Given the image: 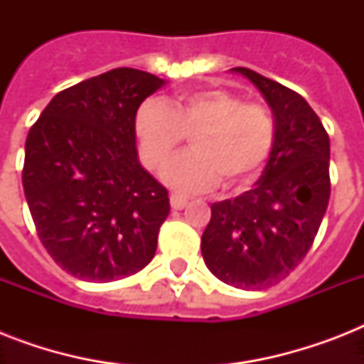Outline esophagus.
I'll return each instance as SVG.
<instances>
[{
	"label": "esophagus",
	"instance_id": "obj_1",
	"mask_svg": "<svg viewBox=\"0 0 364 364\" xmlns=\"http://www.w3.org/2000/svg\"><path fill=\"white\" fill-rule=\"evenodd\" d=\"M188 202V196H185V194H179V193H171L170 196V204L173 210H183L185 205H187Z\"/></svg>",
	"mask_w": 364,
	"mask_h": 364
}]
</instances>
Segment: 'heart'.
Returning a JSON list of instances; mask_svg holds the SVG:
<instances>
[{"label": "heart", "mask_w": 364, "mask_h": 364, "mask_svg": "<svg viewBox=\"0 0 364 364\" xmlns=\"http://www.w3.org/2000/svg\"><path fill=\"white\" fill-rule=\"evenodd\" d=\"M143 164L159 170L193 136L191 149L162 171L168 187L200 193L247 181L264 166L276 141V122L264 105L243 104L236 94L208 88L168 100H149L134 117Z\"/></svg>", "instance_id": "b5f03b06"}]
</instances>
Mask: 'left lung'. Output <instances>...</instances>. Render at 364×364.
Here are the masks:
<instances>
[{
  "label": "left lung",
  "instance_id": "8db88e82",
  "mask_svg": "<svg viewBox=\"0 0 364 364\" xmlns=\"http://www.w3.org/2000/svg\"><path fill=\"white\" fill-rule=\"evenodd\" d=\"M232 71L264 96L276 141L251 191L211 204L202 257L221 282L255 291L285 279L310 251L331 198V143L300 94L247 68Z\"/></svg>",
  "mask_w": 364,
  "mask_h": 364
}]
</instances>
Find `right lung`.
Listing matches in <instances>:
<instances>
[{
	"mask_svg": "<svg viewBox=\"0 0 364 364\" xmlns=\"http://www.w3.org/2000/svg\"><path fill=\"white\" fill-rule=\"evenodd\" d=\"M117 68L58 92L26 137L22 185L54 262L87 282H115L153 260L168 191L137 159L134 117L164 87Z\"/></svg>",
	"mask_w": 364,
	"mask_h": 364,
	"instance_id": "obj_1",
	"label": "right lung"
}]
</instances>
